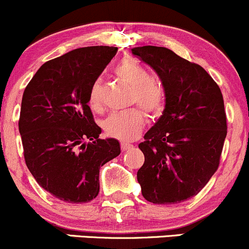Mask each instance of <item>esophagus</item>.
I'll return each mask as SVG.
<instances>
[{"label": "esophagus", "mask_w": 249, "mask_h": 249, "mask_svg": "<svg viewBox=\"0 0 249 249\" xmlns=\"http://www.w3.org/2000/svg\"><path fill=\"white\" fill-rule=\"evenodd\" d=\"M133 146L132 143H128V142H124V141H122L121 142V149L122 151H128V149H130V148H133Z\"/></svg>", "instance_id": "obj_1"}]
</instances>
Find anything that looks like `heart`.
Segmentation results:
<instances>
[{
  "label": "heart",
  "instance_id": "b5f03b06",
  "mask_svg": "<svg viewBox=\"0 0 249 249\" xmlns=\"http://www.w3.org/2000/svg\"><path fill=\"white\" fill-rule=\"evenodd\" d=\"M119 78L133 88V101L138 102L145 110L159 114L166 102V92L159 82L151 78L148 70L138 61L127 59L121 61L115 69ZM92 110L102 108V84L101 81L92 83L88 97ZM146 122L145 113L140 108H129L109 115L103 127L109 136L120 140H133L140 134Z\"/></svg>",
  "mask_w": 249,
  "mask_h": 249
}]
</instances>
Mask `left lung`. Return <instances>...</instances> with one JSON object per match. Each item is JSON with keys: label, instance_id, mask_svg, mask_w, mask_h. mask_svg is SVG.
Returning <instances> with one entry per match:
<instances>
[{"label": "left lung", "instance_id": "left-lung-1", "mask_svg": "<svg viewBox=\"0 0 249 249\" xmlns=\"http://www.w3.org/2000/svg\"><path fill=\"white\" fill-rule=\"evenodd\" d=\"M132 53L157 72L166 92L162 115L139 145L145 156L136 175L141 192L154 204L184 202L220 164L227 136L223 96L202 66L166 47H134Z\"/></svg>", "mask_w": 249, "mask_h": 249}]
</instances>
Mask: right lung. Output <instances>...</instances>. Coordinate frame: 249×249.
<instances>
[{
    "instance_id": "obj_1",
    "label": "right lung",
    "mask_w": 249,
    "mask_h": 249,
    "mask_svg": "<svg viewBox=\"0 0 249 249\" xmlns=\"http://www.w3.org/2000/svg\"><path fill=\"white\" fill-rule=\"evenodd\" d=\"M117 47L76 49L49 60L23 91L18 132L28 170L42 189L69 203L100 192V168L121 153L116 139L102 140L88 106L90 88Z\"/></svg>"
}]
</instances>
